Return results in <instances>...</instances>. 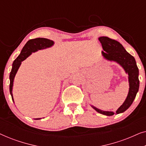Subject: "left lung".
Listing matches in <instances>:
<instances>
[{
	"label": "left lung",
	"mask_w": 146,
	"mask_h": 146,
	"mask_svg": "<svg viewBox=\"0 0 146 146\" xmlns=\"http://www.w3.org/2000/svg\"><path fill=\"white\" fill-rule=\"evenodd\" d=\"M99 40L101 42L104 50L102 51V54L104 58L109 60L115 61L119 64L124 68L129 76V93L123 104L115 111V113L118 114L126 110L131 105L136 96L139 85L138 68L137 66L135 58L133 56L127 52L119 42L106 36L100 37ZM92 107L98 112L102 114L113 115L115 113L113 111H102L96 108Z\"/></svg>",
	"instance_id": "left-lung-1"
}]
</instances>
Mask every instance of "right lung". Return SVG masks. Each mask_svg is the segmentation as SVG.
I'll return each mask as SVG.
<instances>
[{"label": "right lung", "mask_w": 146, "mask_h": 146, "mask_svg": "<svg viewBox=\"0 0 146 146\" xmlns=\"http://www.w3.org/2000/svg\"><path fill=\"white\" fill-rule=\"evenodd\" d=\"M54 42L47 38H38L35 39H31L27 42V44L23 47L21 54L18 56L13 64V68L10 74V93H11L12 99L13 100V82L15 79V75L17 74L18 70H19L20 66L21 64V62L27 58L31 54L32 52L37 51L38 50L44 49L46 48L50 47L52 46Z\"/></svg>", "instance_id": "1"}]
</instances>
